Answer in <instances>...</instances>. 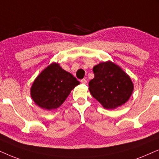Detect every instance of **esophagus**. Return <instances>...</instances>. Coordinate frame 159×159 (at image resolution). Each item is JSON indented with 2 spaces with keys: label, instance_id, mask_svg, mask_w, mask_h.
Returning <instances> with one entry per match:
<instances>
[{
  "label": "esophagus",
  "instance_id": "34e87169",
  "mask_svg": "<svg viewBox=\"0 0 159 159\" xmlns=\"http://www.w3.org/2000/svg\"><path fill=\"white\" fill-rule=\"evenodd\" d=\"M81 84H86V83H87V81H86V80L85 79V78H84V79L81 80Z\"/></svg>",
  "mask_w": 159,
  "mask_h": 159
}]
</instances>
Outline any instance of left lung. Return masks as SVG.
<instances>
[{
    "label": "left lung",
    "instance_id": "1",
    "mask_svg": "<svg viewBox=\"0 0 159 159\" xmlns=\"http://www.w3.org/2000/svg\"><path fill=\"white\" fill-rule=\"evenodd\" d=\"M94 78L89 83V92L106 109H115L129 100L134 90L129 76L118 65L107 61L93 67Z\"/></svg>",
    "mask_w": 159,
    "mask_h": 159
}]
</instances>
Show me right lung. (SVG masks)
Masks as SVG:
<instances>
[{
  "label": "right lung",
  "mask_w": 159,
  "mask_h": 159,
  "mask_svg": "<svg viewBox=\"0 0 159 159\" xmlns=\"http://www.w3.org/2000/svg\"><path fill=\"white\" fill-rule=\"evenodd\" d=\"M79 84L71 73L63 70L58 63L54 62L35 79L30 89L31 97L41 108L48 111L57 109Z\"/></svg>",
  "instance_id": "obj_1"
}]
</instances>
